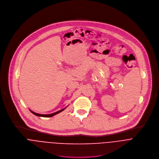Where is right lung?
Wrapping results in <instances>:
<instances>
[{
  "label": "right lung",
  "mask_w": 159,
  "mask_h": 159,
  "mask_svg": "<svg viewBox=\"0 0 159 159\" xmlns=\"http://www.w3.org/2000/svg\"><path fill=\"white\" fill-rule=\"evenodd\" d=\"M66 108H63V109H62V110H59V111H56V112H55V113H51V114H47V115L37 113H35V112L33 111L30 110V112H31L32 113H33L34 115H36V116H42V117H51V116H53L56 115V114H58L59 113H60V112L62 111L63 110H65L66 109Z\"/></svg>",
  "instance_id": "obj_1"
}]
</instances>
